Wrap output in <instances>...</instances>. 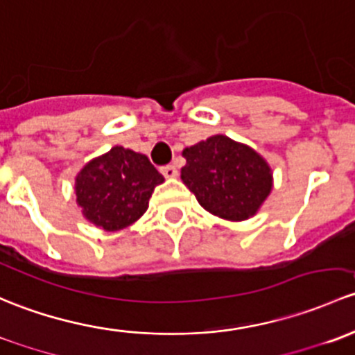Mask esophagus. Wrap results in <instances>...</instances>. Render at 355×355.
I'll use <instances>...</instances> for the list:
<instances>
[{
	"mask_svg": "<svg viewBox=\"0 0 355 355\" xmlns=\"http://www.w3.org/2000/svg\"><path fill=\"white\" fill-rule=\"evenodd\" d=\"M160 173L164 174L166 178L173 179V178H178V169L174 166H164L162 169H160Z\"/></svg>",
	"mask_w": 355,
	"mask_h": 355,
	"instance_id": "1",
	"label": "esophagus"
}]
</instances>
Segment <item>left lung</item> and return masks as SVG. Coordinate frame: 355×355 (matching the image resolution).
Listing matches in <instances>:
<instances>
[{"mask_svg": "<svg viewBox=\"0 0 355 355\" xmlns=\"http://www.w3.org/2000/svg\"><path fill=\"white\" fill-rule=\"evenodd\" d=\"M181 179L207 211L243 222L257 215L273 188V173L263 155L225 135H214L182 150Z\"/></svg>", "mask_w": 355, "mask_h": 355, "instance_id": "left-lung-1", "label": "left lung"}]
</instances>
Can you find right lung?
I'll return each instance as SVG.
<instances>
[{"label":"right lung","instance_id":"right-lung-1","mask_svg":"<svg viewBox=\"0 0 355 355\" xmlns=\"http://www.w3.org/2000/svg\"><path fill=\"white\" fill-rule=\"evenodd\" d=\"M164 176L144 153L116 145L89 160L75 178L76 203L85 220L105 232L135 224L147 211Z\"/></svg>","mask_w":355,"mask_h":355}]
</instances>
